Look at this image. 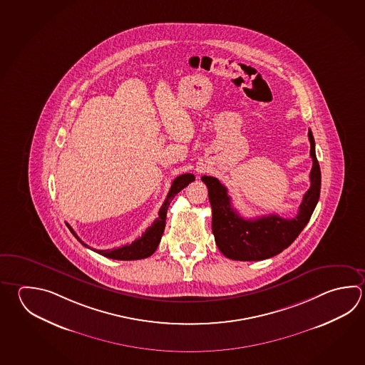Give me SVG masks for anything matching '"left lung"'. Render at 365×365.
<instances>
[{
  "mask_svg": "<svg viewBox=\"0 0 365 365\" xmlns=\"http://www.w3.org/2000/svg\"><path fill=\"white\" fill-rule=\"evenodd\" d=\"M309 155L312 169L309 173L311 186L304 193L299 210L294 218H282L276 214L255 220H244L231 205L227 188L214 177L204 175L209 201L213 210L212 230L215 244L222 255L234 261H262L282 253L296 240L309 223L315 210L322 186V173L315 153V140L309 129Z\"/></svg>",
  "mask_w": 365,
  "mask_h": 365,
  "instance_id": "8db88e82",
  "label": "left lung"
}]
</instances>
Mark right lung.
Masks as SVG:
<instances>
[{
    "label": "right lung",
    "instance_id": "right-lung-1",
    "mask_svg": "<svg viewBox=\"0 0 365 365\" xmlns=\"http://www.w3.org/2000/svg\"><path fill=\"white\" fill-rule=\"evenodd\" d=\"M193 180H195V175L190 174V173L182 174V175H179V177H177V178L173 180L170 191L168 193V196H166L163 207H160L158 218L153 220V223H152L151 226L145 230V234L142 235L139 239L133 241L129 245L121 247V248L106 249V250L91 249V250H94L98 255H104V257L112 258V259H118V261L143 259V258H147V257L153 255L155 250L158 249L160 240H161V236H163L164 230H165L168 207L170 205L172 200L175 197V195H177L179 191H182L185 187L188 186ZM67 227L69 228V231L73 234V236L76 237L77 240L83 244V247L90 248V247H88V245L77 236L76 232L73 231V228L69 226L68 223H67Z\"/></svg>",
    "mask_w": 365,
    "mask_h": 365
}]
</instances>
